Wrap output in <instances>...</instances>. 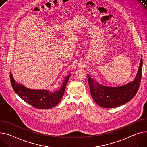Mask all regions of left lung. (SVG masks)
Here are the masks:
<instances>
[{
  "label": "left lung",
  "mask_w": 147,
  "mask_h": 147,
  "mask_svg": "<svg viewBox=\"0 0 147 147\" xmlns=\"http://www.w3.org/2000/svg\"><path fill=\"white\" fill-rule=\"evenodd\" d=\"M142 69V59L135 80L125 86L118 87L103 86L94 83L89 75H87L88 82L91 96L94 102L99 106L112 108L123 105L129 102L137 93L141 83Z\"/></svg>",
  "instance_id": "1"
}]
</instances>
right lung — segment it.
Returning a JSON list of instances; mask_svg holds the SVG:
<instances>
[{
    "label": "right lung",
    "mask_w": 147,
    "mask_h": 147,
    "mask_svg": "<svg viewBox=\"0 0 147 147\" xmlns=\"http://www.w3.org/2000/svg\"><path fill=\"white\" fill-rule=\"evenodd\" d=\"M70 77V74H68L65 78L59 90L50 92L46 90L30 89L22 84H18L13 79L12 73H10V80L15 92L25 102L41 109L51 108L60 103Z\"/></svg>",
    "instance_id": "obj_1"
}]
</instances>
